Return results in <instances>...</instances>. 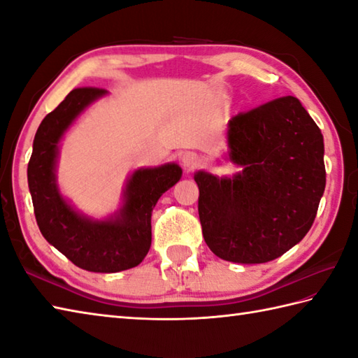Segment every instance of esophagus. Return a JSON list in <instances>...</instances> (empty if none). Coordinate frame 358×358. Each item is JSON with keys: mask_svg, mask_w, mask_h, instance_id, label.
<instances>
[{"mask_svg": "<svg viewBox=\"0 0 358 358\" xmlns=\"http://www.w3.org/2000/svg\"><path fill=\"white\" fill-rule=\"evenodd\" d=\"M201 163V158L199 153L195 152H185L183 155H181V164H183V167L186 171H192L195 169V167L200 166Z\"/></svg>", "mask_w": 358, "mask_h": 358, "instance_id": "1", "label": "esophagus"}]
</instances>
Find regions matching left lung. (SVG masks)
Segmentation results:
<instances>
[{
    "label": "left lung",
    "mask_w": 358,
    "mask_h": 358,
    "mask_svg": "<svg viewBox=\"0 0 358 358\" xmlns=\"http://www.w3.org/2000/svg\"><path fill=\"white\" fill-rule=\"evenodd\" d=\"M228 159L242 171L215 177L199 171V215L215 256L264 264L309 233L326 187L324 143L293 96L231 117Z\"/></svg>",
    "instance_id": "8db88e82"
}]
</instances>
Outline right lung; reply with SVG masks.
<instances>
[{"label":"right lung","mask_w":358,"mask_h":358,"mask_svg":"<svg viewBox=\"0 0 358 358\" xmlns=\"http://www.w3.org/2000/svg\"><path fill=\"white\" fill-rule=\"evenodd\" d=\"M105 94L102 88H76L46 115L34 138L27 183L45 239L79 268L116 273L136 267L149 253L153 208L183 171L175 163L135 171L125 186L122 208L107 220L77 213L62 197L55 181L59 143L76 117Z\"/></svg>","instance_id":"1"}]
</instances>
